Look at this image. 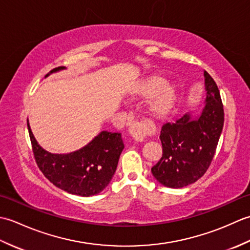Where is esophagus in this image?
I'll use <instances>...</instances> for the list:
<instances>
[{
	"label": "esophagus",
	"instance_id": "obj_1",
	"mask_svg": "<svg viewBox=\"0 0 250 250\" xmlns=\"http://www.w3.org/2000/svg\"><path fill=\"white\" fill-rule=\"evenodd\" d=\"M148 131H149V129H148V125L146 120L135 121L130 125L129 128V133L132 139H133L135 142L144 141Z\"/></svg>",
	"mask_w": 250,
	"mask_h": 250
}]
</instances>
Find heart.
I'll use <instances>...</instances> for the list:
<instances>
[{"instance_id": "obj_1", "label": "heart", "mask_w": 250, "mask_h": 250, "mask_svg": "<svg viewBox=\"0 0 250 250\" xmlns=\"http://www.w3.org/2000/svg\"><path fill=\"white\" fill-rule=\"evenodd\" d=\"M162 77L155 76L142 84L140 94L143 97H151L155 94L149 104V110L152 116L162 118L171 113L176 101V89L172 83H166Z\"/></svg>"}]
</instances>
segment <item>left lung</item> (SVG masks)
I'll use <instances>...</instances> for the list:
<instances>
[{
    "mask_svg": "<svg viewBox=\"0 0 250 250\" xmlns=\"http://www.w3.org/2000/svg\"><path fill=\"white\" fill-rule=\"evenodd\" d=\"M206 102L199 118L184 115L161 128L162 157L151 167L159 183L169 188H183L195 183L208 169L224 128L225 113L219 89L204 72Z\"/></svg>",
    "mask_w": 250,
    "mask_h": 250,
    "instance_id": "obj_1",
    "label": "left lung"
}]
</instances>
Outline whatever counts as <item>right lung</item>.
Here are the masks:
<instances>
[{
	"label": "right lung",
	"instance_id": "add662e5",
	"mask_svg": "<svg viewBox=\"0 0 250 250\" xmlns=\"http://www.w3.org/2000/svg\"><path fill=\"white\" fill-rule=\"evenodd\" d=\"M28 130L35 162L44 176L56 187L82 196L97 194L109 184L125 147L120 133L103 131L81 150L52 155L37 144L29 122Z\"/></svg>",
	"mask_w": 250,
	"mask_h": 250
}]
</instances>
